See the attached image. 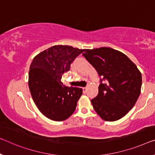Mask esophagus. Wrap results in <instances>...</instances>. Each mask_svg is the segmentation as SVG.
<instances>
[{
  "label": "esophagus",
  "mask_w": 155,
  "mask_h": 155,
  "mask_svg": "<svg viewBox=\"0 0 155 155\" xmlns=\"http://www.w3.org/2000/svg\"><path fill=\"white\" fill-rule=\"evenodd\" d=\"M82 89H83V92H84V93H86V91H87V87H83V88H82Z\"/></svg>",
  "instance_id": "esophagus-1"
}]
</instances>
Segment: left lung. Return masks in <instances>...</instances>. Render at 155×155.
Masks as SVG:
<instances>
[{"mask_svg":"<svg viewBox=\"0 0 155 155\" xmlns=\"http://www.w3.org/2000/svg\"><path fill=\"white\" fill-rule=\"evenodd\" d=\"M83 56L105 82L91 102L102 119L116 121L132 109L141 94L142 76L136 64L121 52L107 47L84 49Z\"/></svg>","mask_w":155,"mask_h":155,"instance_id":"1","label":"left lung"}]
</instances>
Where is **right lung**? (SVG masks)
<instances>
[{"mask_svg": "<svg viewBox=\"0 0 155 155\" xmlns=\"http://www.w3.org/2000/svg\"><path fill=\"white\" fill-rule=\"evenodd\" d=\"M84 49L56 45L33 59L30 66L28 86L31 96L41 114L54 121H62L72 115L82 89L63 85L61 76Z\"/></svg>", "mask_w": 155, "mask_h": 155, "instance_id": "1", "label": "right lung"}]
</instances>
